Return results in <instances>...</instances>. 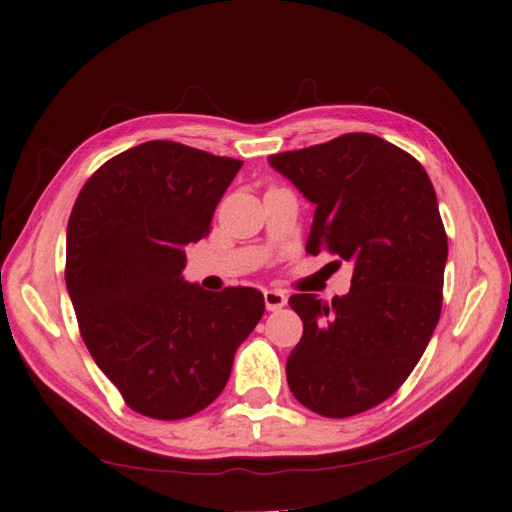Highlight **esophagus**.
<instances>
[{
  "label": "esophagus",
  "instance_id": "34e87169",
  "mask_svg": "<svg viewBox=\"0 0 512 512\" xmlns=\"http://www.w3.org/2000/svg\"><path fill=\"white\" fill-rule=\"evenodd\" d=\"M264 301H266L268 312H277L286 306L288 297L281 290H264Z\"/></svg>",
  "mask_w": 512,
  "mask_h": 512
}]
</instances>
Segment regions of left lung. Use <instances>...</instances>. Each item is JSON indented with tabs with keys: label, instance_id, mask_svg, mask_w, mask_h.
<instances>
[{
	"label": "left lung",
	"instance_id": "8db88e82",
	"mask_svg": "<svg viewBox=\"0 0 512 512\" xmlns=\"http://www.w3.org/2000/svg\"><path fill=\"white\" fill-rule=\"evenodd\" d=\"M317 206L306 250L354 262L332 303L292 295L303 336L286 361L303 407L347 418L387 400L429 345L442 310L447 233L427 171L374 134L268 158Z\"/></svg>",
	"mask_w": 512,
	"mask_h": 512
}]
</instances>
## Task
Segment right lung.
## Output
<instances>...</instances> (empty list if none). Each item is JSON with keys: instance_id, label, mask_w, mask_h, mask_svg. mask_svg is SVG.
<instances>
[{"instance_id": "1", "label": "right lung", "mask_w": 512, "mask_h": 512, "mask_svg": "<svg viewBox=\"0 0 512 512\" xmlns=\"http://www.w3.org/2000/svg\"><path fill=\"white\" fill-rule=\"evenodd\" d=\"M242 160L149 140L107 160L76 198L65 286L85 345L127 407L180 420L222 394L264 314L255 288L184 281V248L209 235Z\"/></svg>"}]
</instances>
